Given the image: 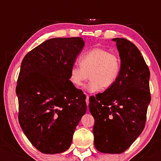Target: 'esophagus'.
<instances>
[{"instance_id":"34e87169","label":"esophagus","mask_w":161,"mask_h":161,"mask_svg":"<svg viewBox=\"0 0 161 161\" xmlns=\"http://www.w3.org/2000/svg\"><path fill=\"white\" fill-rule=\"evenodd\" d=\"M86 105H89V95H86ZM89 110V109H88Z\"/></svg>"}]
</instances>
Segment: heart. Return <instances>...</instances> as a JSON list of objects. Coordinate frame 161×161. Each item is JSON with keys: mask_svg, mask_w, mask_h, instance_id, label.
<instances>
[{"mask_svg": "<svg viewBox=\"0 0 161 161\" xmlns=\"http://www.w3.org/2000/svg\"><path fill=\"white\" fill-rule=\"evenodd\" d=\"M80 64L73 65L69 71V81L80 87L89 78L87 85L90 92L108 89L114 85L122 70V60L118 54L102 47H94L80 58Z\"/></svg>", "mask_w": 161, "mask_h": 161, "instance_id": "b5f03b06", "label": "heart"}]
</instances>
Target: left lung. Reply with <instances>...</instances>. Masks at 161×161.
I'll return each mask as SVG.
<instances>
[{
  "mask_svg": "<svg viewBox=\"0 0 161 161\" xmlns=\"http://www.w3.org/2000/svg\"><path fill=\"white\" fill-rule=\"evenodd\" d=\"M122 70L114 86L89 98L94 119V145L101 153H122L131 146L146 123L151 100L149 69L140 50L130 41L115 38Z\"/></svg>",
  "mask_w": 161,
  "mask_h": 161,
  "instance_id": "8db88e82",
  "label": "left lung"
}]
</instances>
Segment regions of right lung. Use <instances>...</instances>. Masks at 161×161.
Returning a JSON list of instances; mask_svg holds the SVG:
<instances>
[{
  "mask_svg": "<svg viewBox=\"0 0 161 161\" xmlns=\"http://www.w3.org/2000/svg\"><path fill=\"white\" fill-rule=\"evenodd\" d=\"M83 45L80 37L50 39L28 52L21 63L16 86L19 123L42 153L67 150L86 111V95L69 81Z\"/></svg>",
  "mask_w": 161,
  "mask_h": 161,
  "instance_id": "right-lung-1",
  "label": "right lung"
}]
</instances>
